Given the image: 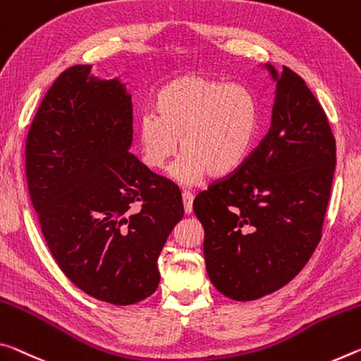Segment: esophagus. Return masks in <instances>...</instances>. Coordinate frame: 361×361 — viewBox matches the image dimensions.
<instances>
[{"label":"esophagus","instance_id":"esophagus-1","mask_svg":"<svg viewBox=\"0 0 361 361\" xmlns=\"http://www.w3.org/2000/svg\"><path fill=\"white\" fill-rule=\"evenodd\" d=\"M181 199H183V205H185V214L190 215L192 212V201L194 196L190 191H183L181 192Z\"/></svg>","mask_w":361,"mask_h":361}]
</instances>
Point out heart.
<instances>
[{
	"label": "heart",
	"mask_w": 361,
	"mask_h": 361,
	"mask_svg": "<svg viewBox=\"0 0 361 361\" xmlns=\"http://www.w3.org/2000/svg\"><path fill=\"white\" fill-rule=\"evenodd\" d=\"M154 114L138 122L141 160L160 171L180 149L170 175L181 185H197L207 173L223 178L247 157L259 128V107L249 90L186 75L159 90Z\"/></svg>",
	"instance_id": "b5f03b06"
}]
</instances>
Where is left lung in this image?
I'll return each mask as SVG.
<instances>
[{
	"mask_svg": "<svg viewBox=\"0 0 361 361\" xmlns=\"http://www.w3.org/2000/svg\"><path fill=\"white\" fill-rule=\"evenodd\" d=\"M271 125L238 170L197 194L212 284L233 300L281 289L307 265L322 239L336 170L328 117L295 72L271 64Z\"/></svg>",
	"mask_w": 361,
	"mask_h": 361,
	"instance_id": "left-lung-1",
	"label": "left lung"
}]
</instances>
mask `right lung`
<instances>
[{
  "instance_id": "obj_1",
  "label": "right lung",
  "mask_w": 361,
  "mask_h": 361,
  "mask_svg": "<svg viewBox=\"0 0 361 361\" xmlns=\"http://www.w3.org/2000/svg\"><path fill=\"white\" fill-rule=\"evenodd\" d=\"M131 141L125 83L73 66L44 94L25 145L28 192L51 254L78 289L114 305L156 293L160 250L185 215L178 186L128 152Z\"/></svg>"
}]
</instances>
